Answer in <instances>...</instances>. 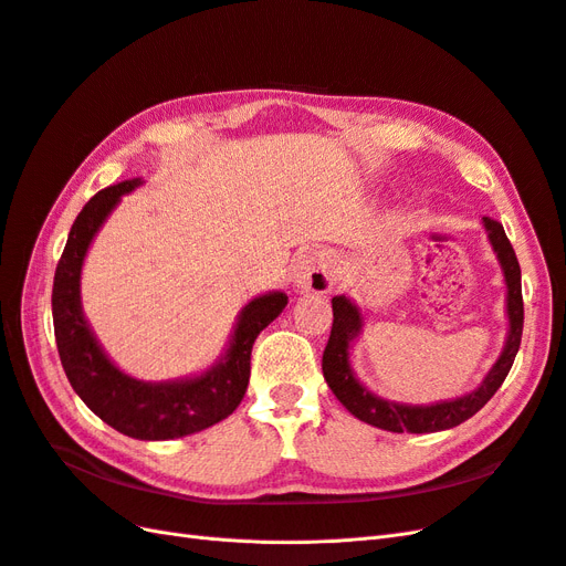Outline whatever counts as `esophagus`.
<instances>
[{"label":"esophagus","mask_w":566,"mask_h":566,"mask_svg":"<svg viewBox=\"0 0 566 566\" xmlns=\"http://www.w3.org/2000/svg\"><path fill=\"white\" fill-rule=\"evenodd\" d=\"M334 284V263L325 251H308L296 263V286L301 292L327 294Z\"/></svg>","instance_id":"1"}]
</instances>
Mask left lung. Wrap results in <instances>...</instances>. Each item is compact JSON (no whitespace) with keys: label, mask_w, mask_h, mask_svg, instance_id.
Masks as SVG:
<instances>
[{"label":"left lung","mask_w":566,"mask_h":566,"mask_svg":"<svg viewBox=\"0 0 566 566\" xmlns=\"http://www.w3.org/2000/svg\"><path fill=\"white\" fill-rule=\"evenodd\" d=\"M483 228L489 232V241L505 274L510 332L497 363L491 367L486 379H483L479 389H474L472 394L460 396L455 400L431 402V406H408V402L386 400L369 391L367 386H363L358 379H355L350 369V344L353 338L360 334V327H363L360 311L355 308L346 296L332 298L334 322H332L327 348L322 353V375H325L334 396L342 400V406L350 415L358 417L360 422H367L394 433H402V431L431 433V431L453 429L462 424L464 419L476 415L493 398V394L500 389V386H503L507 373L512 369V363L516 358V350H520V344H522V329H524L522 270L510 239L503 230V224L493 218H483Z\"/></svg>","instance_id":"left-lung-1"}]
</instances>
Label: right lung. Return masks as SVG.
<instances>
[{
	"label": "right lung",
	"instance_id": "right-lung-1",
	"mask_svg": "<svg viewBox=\"0 0 566 566\" xmlns=\"http://www.w3.org/2000/svg\"><path fill=\"white\" fill-rule=\"evenodd\" d=\"M137 185L142 180H125L102 189L75 218L54 274V336L63 373L96 417L130 439L170 441L213 427L237 410L249 386L255 336L284 311L289 298L282 292H270L244 305L228 353L201 377L151 384L120 373L96 344L83 315L80 270L94 234L123 193Z\"/></svg>",
	"mask_w": 566,
	"mask_h": 566
}]
</instances>
